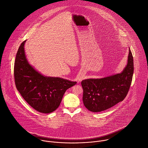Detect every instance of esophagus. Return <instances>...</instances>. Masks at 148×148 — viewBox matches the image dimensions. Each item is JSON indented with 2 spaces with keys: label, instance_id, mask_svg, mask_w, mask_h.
Here are the masks:
<instances>
[{
  "label": "esophagus",
  "instance_id": "1",
  "mask_svg": "<svg viewBox=\"0 0 148 148\" xmlns=\"http://www.w3.org/2000/svg\"><path fill=\"white\" fill-rule=\"evenodd\" d=\"M81 79H82V78H79V79H78V81H80Z\"/></svg>",
  "mask_w": 148,
  "mask_h": 148
}]
</instances>
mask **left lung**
Masks as SVG:
<instances>
[{"mask_svg": "<svg viewBox=\"0 0 148 148\" xmlns=\"http://www.w3.org/2000/svg\"><path fill=\"white\" fill-rule=\"evenodd\" d=\"M127 62L121 73L100 79L82 81L83 102L88 110L101 112L125 99L129 90L134 72L133 57L130 49Z\"/></svg>", "mask_w": 148, "mask_h": 148, "instance_id": "1", "label": "left lung"}]
</instances>
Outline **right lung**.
Instances as JSON below:
<instances>
[{"label": "right lung", "mask_w": 148, "mask_h": 148, "mask_svg": "<svg viewBox=\"0 0 148 148\" xmlns=\"http://www.w3.org/2000/svg\"><path fill=\"white\" fill-rule=\"evenodd\" d=\"M23 41L17 51L14 67L16 88L23 99L34 110L44 114L55 111L67 89L77 82L40 74L27 62Z\"/></svg>", "instance_id": "obj_1"}]
</instances>
